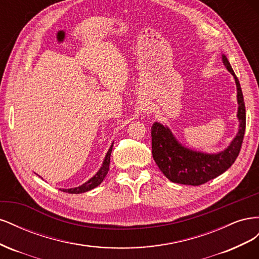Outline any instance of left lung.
I'll return each mask as SVG.
<instances>
[{"label": "left lung", "instance_id": "8db88e82", "mask_svg": "<svg viewBox=\"0 0 259 259\" xmlns=\"http://www.w3.org/2000/svg\"><path fill=\"white\" fill-rule=\"evenodd\" d=\"M226 69L233 75L237 85L239 130L231 143L223 151L207 153L193 150L180 144L167 125L154 122L151 127L152 156L156 165L170 182L199 186L222 175L238 158L245 133V105L238 77L226 55L222 54Z\"/></svg>", "mask_w": 259, "mask_h": 259}]
</instances>
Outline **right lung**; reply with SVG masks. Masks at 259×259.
Listing matches in <instances>:
<instances>
[{
    "mask_svg": "<svg viewBox=\"0 0 259 259\" xmlns=\"http://www.w3.org/2000/svg\"><path fill=\"white\" fill-rule=\"evenodd\" d=\"M112 147H113V143L111 144L110 148H109L108 152L106 153V156L105 159L103 161V164H101L100 168L98 169L97 173L94 175L91 179H89L88 182L84 183L83 185L79 186V187H75V188H70V189H60L61 191L64 192H68V193H74V194H77V193H83V192H88L92 189H94V188H96L97 186H99L101 183H103L104 178L106 177V175L108 174V170H109V165H110V155H111V151H112ZM37 175V174H36ZM41 177V176H40Z\"/></svg>",
    "mask_w": 259,
    "mask_h": 259,
    "instance_id": "right-lung-1",
    "label": "right lung"
}]
</instances>
